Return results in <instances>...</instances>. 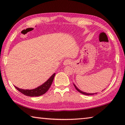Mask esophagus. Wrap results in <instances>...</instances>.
<instances>
[{
	"instance_id": "obj_1",
	"label": "esophagus",
	"mask_w": 125,
	"mask_h": 125,
	"mask_svg": "<svg viewBox=\"0 0 125 125\" xmlns=\"http://www.w3.org/2000/svg\"><path fill=\"white\" fill-rule=\"evenodd\" d=\"M71 61L70 60H69V59H67V60H65L64 62H63V65H64V66H66V65L71 64Z\"/></svg>"
}]
</instances>
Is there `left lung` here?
I'll use <instances>...</instances> for the list:
<instances>
[{
    "instance_id": "obj_1",
    "label": "left lung",
    "mask_w": 125,
    "mask_h": 125,
    "mask_svg": "<svg viewBox=\"0 0 125 125\" xmlns=\"http://www.w3.org/2000/svg\"><path fill=\"white\" fill-rule=\"evenodd\" d=\"M74 84V87L76 89H77L79 93H82V94H84V95H94V94H97V93H86V92H83V91L80 90L79 89H78V88L77 87V86H76L74 84Z\"/></svg>"
}]
</instances>
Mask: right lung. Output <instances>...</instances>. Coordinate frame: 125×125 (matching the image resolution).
Returning <instances> with one entry per match:
<instances>
[{"mask_svg":"<svg viewBox=\"0 0 125 125\" xmlns=\"http://www.w3.org/2000/svg\"><path fill=\"white\" fill-rule=\"evenodd\" d=\"M55 75H56V73L53 74L47 81L45 82L43 84H42V85L33 89H20L16 87V86H15V88L18 91H19L22 94H24L26 96L32 97L41 96L42 95L46 93L47 92L48 90L49 89V88H50V86L52 83L53 80Z\"/></svg>","mask_w":125,"mask_h":125,"instance_id":"right-lung-1","label":"right lung"}]
</instances>
